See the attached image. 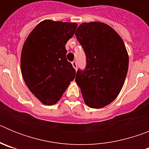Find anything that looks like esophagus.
<instances>
[{
  "label": "esophagus",
  "mask_w": 149,
  "mask_h": 149,
  "mask_svg": "<svg viewBox=\"0 0 149 149\" xmlns=\"http://www.w3.org/2000/svg\"><path fill=\"white\" fill-rule=\"evenodd\" d=\"M72 65H73V67L74 68V69L77 70V61H76V60H74V61L72 62Z\"/></svg>",
  "instance_id": "obj_1"
}]
</instances>
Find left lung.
Instances as JSON below:
<instances>
[{"label":"left lung","instance_id":"left-lung-1","mask_svg":"<svg viewBox=\"0 0 149 149\" xmlns=\"http://www.w3.org/2000/svg\"><path fill=\"white\" fill-rule=\"evenodd\" d=\"M86 56L84 70L78 69L75 81L85 103L101 108L120 93L128 69V55L120 36L101 22L83 23L75 33Z\"/></svg>","mask_w":149,"mask_h":149}]
</instances>
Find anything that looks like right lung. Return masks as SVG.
Listing matches in <instances>:
<instances>
[{
	"label": "right lung",
	"mask_w": 149,
	"mask_h": 149,
	"mask_svg": "<svg viewBox=\"0 0 149 149\" xmlns=\"http://www.w3.org/2000/svg\"><path fill=\"white\" fill-rule=\"evenodd\" d=\"M77 27L76 23L45 20L24 42L22 76L30 92L44 104H56L75 77V69L65 56V44Z\"/></svg>",
	"instance_id": "obj_1"
}]
</instances>
